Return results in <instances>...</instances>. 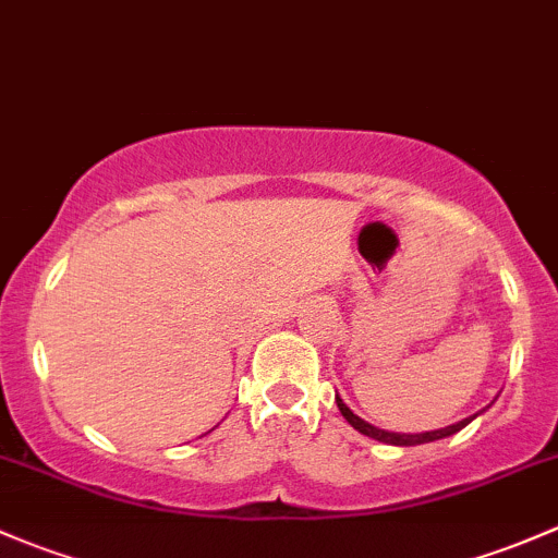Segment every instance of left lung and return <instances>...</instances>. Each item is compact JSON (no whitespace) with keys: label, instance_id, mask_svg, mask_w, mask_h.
Segmentation results:
<instances>
[{"label":"left lung","instance_id":"8db88e82","mask_svg":"<svg viewBox=\"0 0 558 558\" xmlns=\"http://www.w3.org/2000/svg\"><path fill=\"white\" fill-rule=\"evenodd\" d=\"M336 403H338V411L343 413V418H347V422L352 424V427L357 429V433H363V435H367V438H373V440H381V444H392V446H418V444H433V440L449 438V435L459 433V429H462V427H468V424L473 422L475 416H478V413H473V416L462 418V422H457V424H449V427H444V429L408 435V433H389V429H378V427H373V424L363 422V418H360L357 413L349 411V405L343 403L341 398H336Z\"/></svg>","mask_w":558,"mask_h":558}]
</instances>
